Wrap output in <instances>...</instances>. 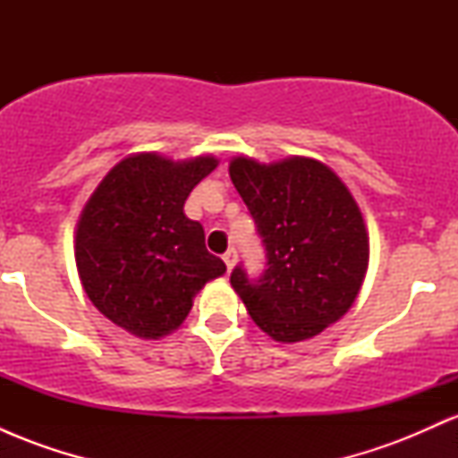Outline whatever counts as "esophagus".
<instances>
[{
    "label": "esophagus",
    "instance_id": "34e87169",
    "mask_svg": "<svg viewBox=\"0 0 458 458\" xmlns=\"http://www.w3.org/2000/svg\"><path fill=\"white\" fill-rule=\"evenodd\" d=\"M224 262H225V267H228V271H233V267H234V262H236V250H234V247H230V250L225 251Z\"/></svg>",
    "mask_w": 458,
    "mask_h": 458
}]
</instances>
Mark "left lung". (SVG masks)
Here are the masks:
<instances>
[{
    "instance_id": "obj_1",
    "label": "left lung",
    "mask_w": 458,
    "mask_h": 458,
    "mask_svg": "<svg viewBox=\"0 0 458 458\" xmlns=\"http://www.w3.org/2000/svg\"><path fill=\"white\" fill-rule=\"evenodd\" d=\"M230 178L254 217L269 269L230 284L254 323L277 343H301L340 320L355 303L370 241L355 198L331 167L310 157L230 161Z\"/></svg>"
}]
</instances>
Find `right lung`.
<instances>
[{
	"label": "right lung",
	"mask_w": 458,
	"mask_h": 458,
	"mask_svg": "<svg viewBox=\"0 0 458 458\" xmlns=\"http://www.w3.org/2000/svg\"><path fill=\"white\" fill-rule=\"evenodd\" d=\"M211 155L174 161L135 152L115 163L79 215L75 262L94 308L118 327L159 340L182 325L225 265L182 207L217 167Z\"/></svg>",
	"instance_id": "add662e5"
}]
</instances>
